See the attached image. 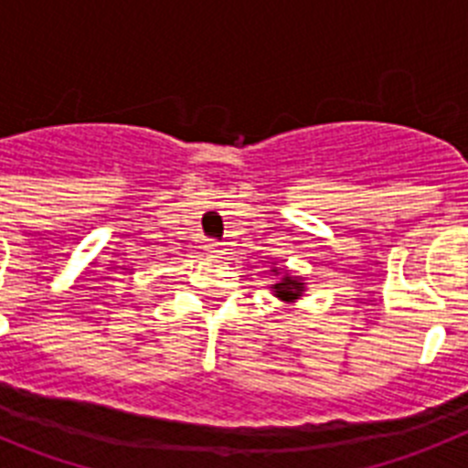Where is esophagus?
Listing matches in <instances>:
<instances>
[{"instance_id":"esophagus-1","label":"esophagus","mask_w":468,"mask_h":468,"mask_svg":"<svg viewBox=\"0 0 468 468\" xmlns=\"http://www.w3.org/2000/svg\"><path fill=\"white\" fill-rule=\"evenodd\" d=\"M208 253H210V255H215V258H218V255L225 253V246H222V243H218V241L208 243Z\"/></svg>"}]
</instances>
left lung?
Here are the masks:
<instances>
[{
  "label": "left lung",
  "instance_id": "left-lung-1",
  "mask_svg": "<svg viewBox=\"0 0 468 468\" xmlns=\"http://www.w3.org/2000/svg\"><path fill=\"white\" fill-rule=\"evenodd\" d=\"M274 276H281L276 283H271V295L279 297L283 304H295L300 297H304V291H307V285H304V281L300 279V276H292L291 271L283 270V274H281L279 267H274Z\"/></svg>",
  "mask_w": 468,
  "mask_h": 468
}]
</instances>
